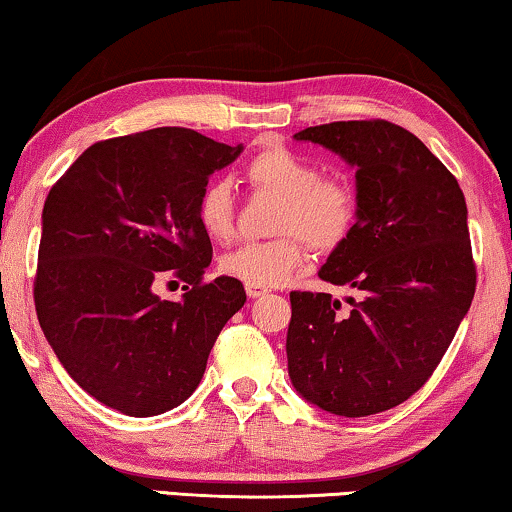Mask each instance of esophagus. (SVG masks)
Returning a JSON list of instances; mask_svg holds the SVG:
<instances>
[{
	"label": "esophagus",
	"instance_id": "obj_1",
	"mask_svg": "<svg viewBox=\"0 0 512 512\" xmlns=\"http://www.w3.org/2000/svg\"><path fill=\"white\" fill-rule=\"evenodd\" d=\"M244 291H247L249 298H261V295L268 293V288L258 286V284H247V286H244Z\"/></svg>",
	"mask_w": 512,
	"mask_h": 512
}]
</instances>
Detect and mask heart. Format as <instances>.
Returning a JSON list of instances; mask_svg holds the SVG:
<instances>
[{"mask_svg": "<svg viewBox=\"0 0 512 512\" xmlns=\"http://www.w3.org/2000/svg\"><path fill=\"white\" fill-rule=\"evenodd\" d=\"M251 187L279 196L274 231L261 242H242L221 256L219 268L244 284L281 286L305 261L309 247L332 251L358 221V191L342 175H325L314 159L286 145L256 152L244 166ZM196 221L210 240L224 242L235 228V191L228 180L207 182L196 203Z\"/></svg>", "mask_w": 512, "mask_h": 512, "instance_id": "heart-1", "label": "heart"}]
</instances>
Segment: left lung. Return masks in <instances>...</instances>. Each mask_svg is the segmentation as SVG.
Masks as SVG:
<instances>
[{
  "label": "left lung",
  "mask_w": 512,
  "mask_h": 512,
  "mask_svg": "<svg viewBox=\"0 0 512 512\" xmlns=\"http://www.w3.org/2000/svg\"><path fill=\"white\" fill-rule=\"evenodd\" d=\"M295 138L358 168V221L318 272L358 298L342 309L330 293H291L288 374L323 411L372 416L429 381L471 307L466 201L425 143L388 120L318 124Z\"/></svg>",
  "instance_id": "8db88e82"
}]
</instances>
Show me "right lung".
I'll use <instances>...</instances> for the list:
<instances>
[{"mask_svg":"<svg viewBox=\"0 0 512 512\" xmlns=\"http://www.w3.org/2000/svg\"><path fill=\"white\" fill-rule=\"evenodd\" d=\"M242 152L194 129L99 140L43 205L34 305L66 372L101 404L147 418L198 388L221 328L247 302L238 279L205 281L210 238L196 203ZM185 281L182 301L151 293Z\"/></svg>","mask_w":512,"mask_h":512,"instance_id":"1","label":"right lung"}]
</instances>
